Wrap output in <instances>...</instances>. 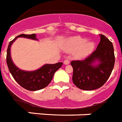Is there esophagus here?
<instances>
[{"instance_id": "obj_1", "label": "esophagus", "mask_w": 122, "mask_h": 122, "mask_svg": "<svg viewBox=\"0 0 122 122\" xmlns=\"http://www.w3.org/2000/svg\"><path fill=\"white\" fill-rule=\"evenodd\" d=\"M64 64H65V65H68V64H70V61L68 60V59H66V60H65L64 61Z\"/></svg>"}]
</instances>
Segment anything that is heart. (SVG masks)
Returning a JSON list of instances; mask_svg holds the SVG:
<instances>
[{
    "label": "heart",
    "instance_id": "heart-1",
    "mask_svg": "<svg viewBox=\"0 0 122 122\" xmlns=\"http://www.w3.org/2000/svg\"><path fill=\"white\" fill-rule=\"evenodd\" d=\"M66 52H73V56L77 59H82L91 54L95 49V43L86 40L81 36H71L66 40L64 48Z\"/></svg>",
    "mask_w": 122,
    "mask_h": 122
}]
</instances>
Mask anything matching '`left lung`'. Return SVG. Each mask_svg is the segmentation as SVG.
I'll list each match as a JSON object with an SVG mask.
<instances>
[{"instance_id":"8db88e82","label":"left lung","mask_w":122,"mask_h":122,"mask_svg":"<svg viewBox=\"0 0 122 122\" xmlns=\"http://www.w3.org/2000/svg\"><path fill=\"white\" fill-rule=\"evenodd\" d=\"M100 41L96 51L83 61H72V81L77 88L93 90L100 88L109 77L115 65L113 43L104 35L100 34Z\"/></svg>"}]
</instances>
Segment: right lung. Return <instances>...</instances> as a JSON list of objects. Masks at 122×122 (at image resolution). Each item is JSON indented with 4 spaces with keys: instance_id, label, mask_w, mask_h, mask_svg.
<instances>
[{
    "instance_id": "right-lung-1",
    "label": "right lung",
    "mask_w": 122,
    "mask_h": 122,
    "mask_svg": "<svg viewBox=\"0 0 122 122\" xmlns=\"http://www.w3.org/2000/svg\"><path fill=\"white\" fill-rule=\"evenodd\" d=\"M18 38H25L38 41L36 34H20L10 41L7 47L6 61L9 70L16 81L26 90L37 91L41 90L49 85L52 79L54 74L61 67L63 63L45 64L41 67L33 71H26L18 68L12 60L11 47Z\"/></svg>"
}]
</instances>
